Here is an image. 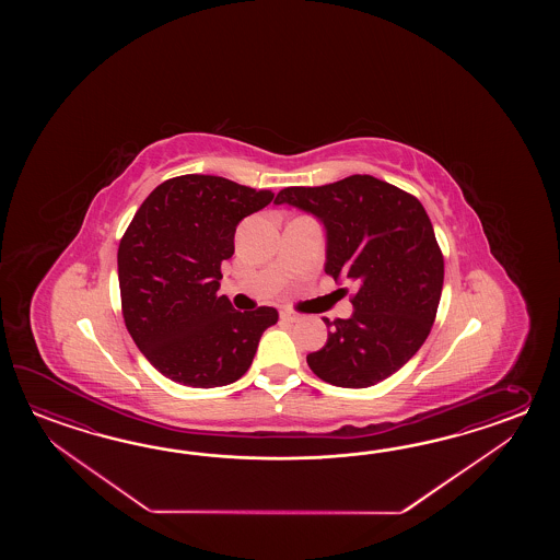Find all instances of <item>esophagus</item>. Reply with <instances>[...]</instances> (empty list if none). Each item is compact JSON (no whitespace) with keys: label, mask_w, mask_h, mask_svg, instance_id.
<instances>
[{"label":"esophagus","mask_w":560,"mask_h":560,"mask_svg":"<svg viewBox=\"0 0 560 560\" xmlns=\"http://www.w3.org/2000/svg\"><path fill=\"white\" fill-rule=\"evenodd\" d=\"M280 318L284 322H290V324L300 320V316L294 314V312H290V310H282V312H280Z\"/></svg>","instance_id":"1"}]
</instances>
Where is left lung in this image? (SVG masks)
I'll list each match as a JSON object with an SVG mask.
<instances>
[{
	"instance_id": "left-lung-1",
	"label": "left lung",
	"mask_w": 560,
	"mask_h": 560,
	"mask_svg": "<svg viewBox=\"0 0 560 560\" xmlns=\"http://www.w3.org/2000/svg\"><path fill=\"white\" fill-rule=\"evenodd\" d=\"M326 228V275L354 285L348 320H328V340L306 357L318 378L369 388L402 369L436 318L444 258L424 206L374 176L278 191ZM348 292V288H342Z\"/></svg>"
}]
</instances>
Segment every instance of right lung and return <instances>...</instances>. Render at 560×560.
Wrapping results in <instances>:
<instances>
[{
  "label": "right lung",
  "mask_w": 560,
  "mask_h": 560,
  "mask_svg": "<svg viewBox=\"0 0 560 560\" xmlns=\"http://www.w3.org/2000/svg\"><path fill=\"white\" fill-rule=\"evenodd\" d=\"M272 200L270 190L186 174L162 182L119 240L126 328L170 381L191 388L238 381L264 330L278 322L276 308L240 312L218 294L236 226Z\"/></svg>",
  "instance_id": "1"
}]
</instances>
